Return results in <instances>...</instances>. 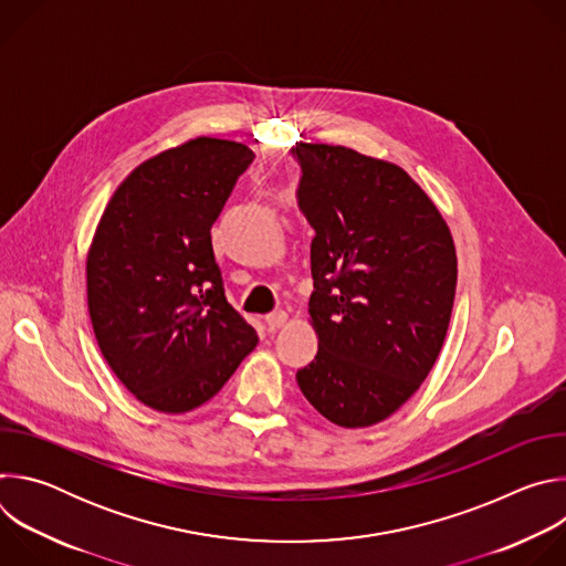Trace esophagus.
I'll use <instances>...</instances> for the list:
<instances>
[{
	"label": "esophagus",
	"instance_id": "34e87169",
	"mask_svg": "<svg viewBox=\"0 0 566 566\" xmlns=\"http://www.w3.org/2000/svg\"><path fill=\"white\" fill-rule=\"evenodd\" d=\"M286 322H289V313H286V311H275V313L266 315V327H269V332L282 329V327L286 325Z\"/></svg>",
	"mask_w": 566,
	"mask_h": 566
}]
</instances>
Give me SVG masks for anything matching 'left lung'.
Returning <instances> with one entry per match:
<instances>
[{"label": "left lung", "mask_w": 566, "mask_h": 566, "mask_svg": "<svg viewBox=\"0 0 566 566\" xmlns=\"http://www.w3.org/2000/svg\"><path fill=\"white\" fill-rule=\"evenodd\" d=\"M311 241L308 322L317 354L297 371L311 406L340 428L391 417L428 378L457 289L452 232L423 188L389 160L297 143Z\"/></svg>", "instance_id": "left-lung-1"}]
</instances>
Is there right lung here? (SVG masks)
I'll use <instances>...</instances> for the list:
<instances>
[{"mask_svg":"<svg viewBox=\"0 0 566 566\" xmlns=\"http://www.w3.org/2000/svg\"><path fill=\"white\" fill-rule=\"evenodd\" d=\"M244 143L199 136L143 160L109 199L87 253L98 347L143 402L184 415L258 345L226 300L210 228L253 164Z\"/></svg>","mask_w":566,"mask_h":566,"instance_id":"obj_1","label":"right lung"}]
</instances>
